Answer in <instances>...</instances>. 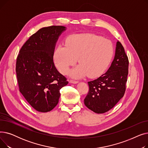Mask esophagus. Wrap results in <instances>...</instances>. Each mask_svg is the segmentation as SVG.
<instances>
[{
    "mask_svg": "<svg viewBox=\"0 0 148 148\" xmlns=\"http://www.w3.org/2000/svg\"><path fill=\"white\" fill-rule=\"evenodd\" d=\"M78 82H79L78 81H76V80H69V83H71L76 84V83H78Z\"/></svg>",
    "mask_w": 148,
    "mask_h": 148,
    "instance_id": "esophagus-1",
    "label": "esophagus"
}]
</instances>
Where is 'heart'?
<instances>
[{"label":"heart","instance_id":"b5f03b06","mask_svg":"<svg viewBox=\"0 0 148 148\" xmlns=\"http://www.w3.org/2000/svg\"><path fill=\"white\" fill-rule=\"evenodd\" d=\"M113 54V45L109 40L95 34H76L68 38L65 46L58 47L54 59L59 71L66 74L78 59L79 65L73 69L71 76L80 78L88 75L95 78L105 72Z\"/></svg>","mask_w":148,"mask_h":148}]
</instances>
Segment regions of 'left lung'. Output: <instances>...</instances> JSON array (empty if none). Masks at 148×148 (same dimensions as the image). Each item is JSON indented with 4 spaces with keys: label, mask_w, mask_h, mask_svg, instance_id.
<instances>
[{
    "label": "left lung",
    "mask_w": 148,
    "mask_h": 148,
    "mask_svg": "<svg viewBox=\"0 0 148 148\" xmlns=\"http://www.w3.org/2000/svg\"><path fill=\"white\" fill-rule=\"evenodd\" d=\"M129 61L123 47L117 41L115 56L107 71L97 79L88 82V94L84 103L97 113H104L118 103L126 89Z\"/></svg>",
    "instance_id": "8db88e82"
}]
</instances>
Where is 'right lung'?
I'll list each match as a JSON object with an SVG mask.
<instances>
[{
  "label": "right lung",
  "instance_id": "add662e5",
  "mask_svg": "<svg viewBox=\"0 0 148 148\" xmlns=\"http://www.w3.org/2000/svg\"><path fill=\"white\" fill-rule=\"evenodd\" d=\"M65 29L51 26L38 30L23 44L17 58L19 90L38 112L53 110L59 103L60 89L68 83L53 62L56 43Z\"/></svg>",
  "mask_w": 148,
  "mask_h": 148
}]
</instances>
